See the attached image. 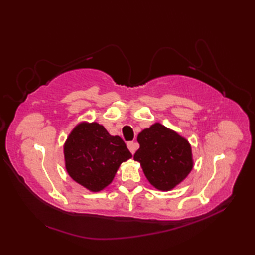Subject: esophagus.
<instances>
[{"label": "esophagus", "instance_id": "obj_1", "mask_svg": "<svg viewBox=\"0 0 255 255\" xmlns=\"http://www.w3.org/2000/svg\"><path fill=\"white\" fill-rule=\"evenodd\" d=\"M127 147L129 149V151H130V152L133 154L134 152H136V150L138 149V143L133 142V141H130V142L127 143Z\"/></svg>", "mask_w": 255, "mask_h": 255}]
</instances>
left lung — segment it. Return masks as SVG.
Here are the masks:
<instances>
[{"instance_id":"1","label":"left lung","mask_w":255,"mask_h":255,"mask_svg":"<svg viewBox=\"0 0 255 255\" xmlns=\"http://www.w3.org/2000/svg\"><path fill=\"white\" fill-rule=\"evenodd\" d=\"M140 148L133 159L145 177L160 191H170L193 169L192 149L186 139L156 123L138 134Z\"/></svg>"}]
</instances>
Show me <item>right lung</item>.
<instances>
[{
    "instance_id": "add662e5",
    "label": "right lung",
    "mask_w": 255,
    "mask_h": 255,
    "mask_svg": "<svg viewBox=\"0 0 255 255\" xmlns=\"http://www.w3.org/2000/svg\"><path fill=\"white\" fill-rule=\"evenodd\" d=\"M131 156L121 137L111 136L97 123L79 124L64 144L69 175L92 192L111 184L119 165Z\"/></svg>"
}]
</instances>
